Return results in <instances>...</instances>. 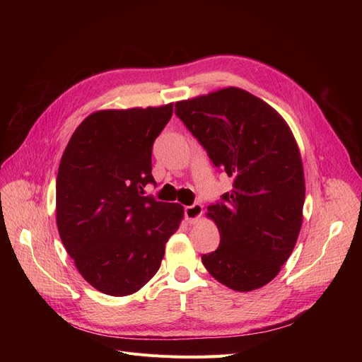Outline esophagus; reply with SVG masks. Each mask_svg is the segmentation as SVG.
I'll return each instance as SVG.
<instances>
[{"mask_svg":"<svg viewBox=\"0 0 362 362\" xmlns=\"http://www.w3.org/2000/svg\"><path fill=\"white\" fill-rule=\"evenodd\" d=\"M202 213H204V208L201 204H193L190 206H185L184 210L185 221L189 223H196L202 217Z\"/></svg>","mask_w":362,"mask_h":362,"instance_id":"1","label":"esophagus"}]
</instances>
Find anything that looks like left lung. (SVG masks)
<instances>
[{"label": "left lung", "instance_id": "left-lung-1", "mask_svg": "<svg viewBox=\"0 0 362 362\" xmlns=\"http://www.w3.org/2000/svg\"><path fill=\"white\" fill-rule=\"evenodd\" d=\"M216 168L233 178L221 204L208 205L221 243L202 255L210 275L235 291L264 287L298 242L305 175L291 128L275 108L240 87L175 104Z\"/></svg>", "mask_w": 362, "mask_h": 362}]
</instances>
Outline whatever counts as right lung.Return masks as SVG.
Segmentation results:
<instances>
[{
	"instance_id": "right-lung-1",
	"label": "right lung",
	"mask_w": 362,
	"mask_h": 362,
	"mask_svg": "<svg viewBox=\"0 0 362 362\" xmlns=\"http://www.w3.org/2000/svg\"><path fill=\"white\" fill-rule=\"evenodd\" d=\"M173 113L158 107L107 108L87 116L64 149L56 221L80 275L104 294L139 291L160 269L184 206L144 196L152 144Z\"/></svg>"
}]
</instances>
